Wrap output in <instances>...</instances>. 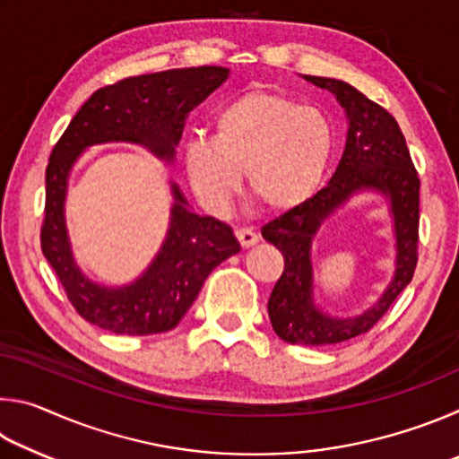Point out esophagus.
<instances>
[{"label":"esophagus","instance_id":"1","mask_svg":"<svg viewBox=\"0 0 459 459\" xmlns=\"http://www.w3.org/2000/svg\"><path fill=\"white\" fill-rule=\"evenodd\" d=\"M235 235H237L238 243H240V247H243V248H248V247H253V245L259 243V235L253 229H237Z\"/></svg>","mask_w":459,"mask_h":459}]
</instances>
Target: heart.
<instances>
[{
    "mask_svg": "<svg viewBox=\"0 0 459 459\" xmlns=\"http://www.w3.org/2000/svg\"><path fill=\"white\" fill-rule=\"evenodd\" d=\"M212 139L184 145V168L198 200L221 211L235 196L240 174L267 211H290L320 188L336 131L328 115L279 92L255 89L219 108Z\"/></svg>",
    "mask_w": 459,
    "mask_h": 459,
    "instance_id": "1",
    "label": "heart"
}]
</instances>
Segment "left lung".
Segmentation results:
<instances>
[{"mask_svg":"<svg viewBox=\"0 0 459 459\" xmlns=\"http://www.w3.org/2000/svg\"><path fill=\"white\" fill-rule=\"evenodd\" d=\"M304 79L330 91L344 108L346 145L328 184L304 204L267 222L261 235L285 259V269L267 304L275 333L290 344L325 346L368 332L413 279L419 240V178L399 123L386 108L372 103L344 81L309 74H304ZM360 193H378L387 200L394 221L395 271L377 305L359 316L340 318L316 304L311 240L333 212Z\"/></svg>","mask_w":459,"mask_h":459,"instance_id":"left-lung-1","label":"left lung"}]
</instances>
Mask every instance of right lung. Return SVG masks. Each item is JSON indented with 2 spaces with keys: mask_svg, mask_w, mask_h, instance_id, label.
I'll list each match as a JSON object with an SVG mask.
<instances>
[{
  "mask_svg": "<svg viewBox=\"0 0 459 459\" xmlns=\"http://www.w3.org/2000/svg\"><path fill=\"white\" fill-rule=\"evenodd\" d=\"M229 74L224 66L172 68L99 89L54 145L46 168L42 253L87 322L129 336L172 330L194 304L211 271L240 251L229 224L194 212L180 186L169 180L172 208L158 255L131 283L105 285L84 275L76 263L65 212L71 172L89 147L142 145L172 166L188 113Z\"/></svg>",
  "mask_w": 459,
  "mask_h": 459,
  "instance_id": "add662e5",
  "label": "right lung"
}]
</instances>
